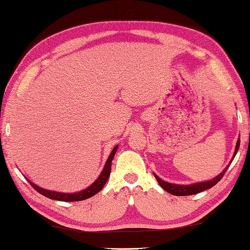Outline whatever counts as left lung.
Listing matches in <instances>:
<instances>
[{"mask_svg": "<svg viewBox=\"0 0 250 250\" xmlns=\"http://www.w3.org/2000/svg\"><path fill=\"white\" fill-rule=\"evenodd\" d=\"M239 145H240V139L238 138L237 143H236V147H235V151H234V155H233V159L235 158L236 154H237V151L239 149ZM233 159L230 160V163L226 166V168L223 170V171L216 176L212 180H208V181H204V182H198V183H193V185H176V183H170V182H166L164 181L163 179H160L157 174L154 173V176L156 178L157 182L159 183L160 187L163 188L164 190H166L167 192H169L170 194H173V195H178V196H183V195H192V194H196V193H200V192L205 191L208 189H211L212 187H214L216 185V183L221 180V179L224 177V174L226 172V170L229 169V165L231 164V161Z\"/></svg>", "mask_w": 250, "mask_h": 250, "instance_id": "1", "label": "left lung"}]
</instances>
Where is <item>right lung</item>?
<instances>
[{"label": "right lung", "instance_id": "obj_1", "mask_svg": "<svg viewBox=\"0 0 250 250\" xmlns=\"http://www.w3.org/2000/svg\"><path fill=\"white\" fill-rule=\"evenodd\" d=\"M117 148H118L117 145L113 148V150L111 151V154H109L106 163H105L104 168L102 170V172H101V174L99 176V178L96 179V180L92 183L90 187H87L86 189L82 190V191L76 192V193H63V192H57V191H50V190L42 189V188L38 187L37 185H35V183H33L32 181L28 180V182L32 185V187L37 192H39L41 194L45 195V196H47V198H49L51 200L64 201V202H76V201L86 200V199L91 198V196L95 195L96 193H99V192L103 189V187L105 186V183H106L107 179L109 177V173H111L112 160L114 158V156H115V154H116Z\"/></svg>", "mask_w": 250, "mask_h": 250}]
</instances>
